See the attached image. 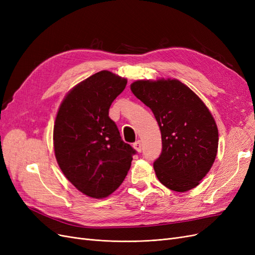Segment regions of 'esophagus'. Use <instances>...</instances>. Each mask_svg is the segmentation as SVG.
<instances>
[{
  "instance_id": "obj_1",
  "label": "esophagus",
  "mask_w": 255,
  "mask_h": 255,
  "mask_svg": "<svg viewBox=\"0 0 255 255\" xmlns=\"http://www.w3.org/2000/svg\"><path fill=\"white\" fill-rule=\"evenodd\" d=\"M133 148H134L137 152H141V150H142L141 141H140V140H137L136 142H134V143H133Z\"/></svg>"
}]
</instances>
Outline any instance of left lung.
Instances as JSON below:
<instances>
[{
	"mask_svg": "<svg viewBox=\"0 0 255 255\" xmlns=\"http://www.w3.org/2000/svg\"><path fill=\"white\" fill-rule=\"evenodd\" d=\"M130 90L154 114L163 151L154 163L159 182L185 192L211 170L218 151V128L205 103L176 79L137 80Z\"/></svg>",
	"mask_w": 255,
	"mask_h": 255,
	"instance_id": "8db88e82",
	"label": "left lung"
}]
</instances>
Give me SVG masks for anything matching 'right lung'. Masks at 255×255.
Instances as JSON below:
<instances>
[{
    "mask_svg": "<svg viewBox=\"0 0 255 255\" xmlns=\"http://www.w3.org/2000/svg\"><path fill=\"white\" fill-rule=\"evenodd\" d=\"M128 80L102 70L68 91L56 114L53 145L57 164L73 186L92 199L112 195L126 179L135 150L109 117Z\"/></svg>",
    "mask_w": 255,
    "mask_h": 255,
    "instance_id": "1",
    "label": "right lung"
}]
</instances>
